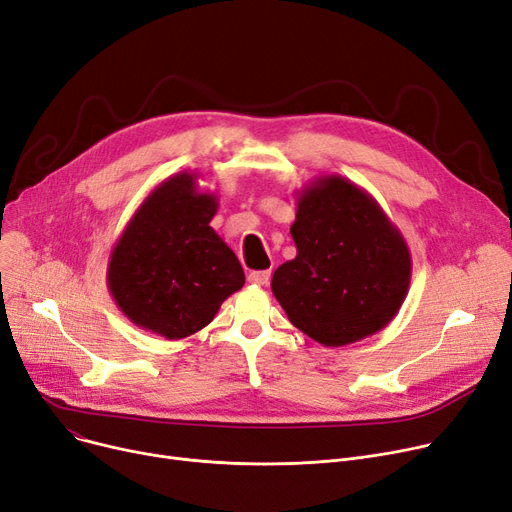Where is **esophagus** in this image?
<instances>
[{"label": "esophagus", "instance_id": "34e87169", "mask_svg": "<svg viewBox=\"0 0 512 512\" xmlns=\"http://www.w3.org/2000/svg\"><path fill=\"white\" fill-rule=\"evenodd\" d=\"M248 281L252 283V285H266L271 281V273L269 271H252L250 275H248Z\"/></svg>", "mask_w": 512, "mask_h": 512}]
</instances>
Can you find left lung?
<instances>
[{
    "mask_svg": "<svg viewBox=\"0 0 512 512\" xmlns=\"http://www.w3.org/2000/svg\"><path fill=\"white\" fill-rule=\"evenodd\" d=\"M296 258L271 289L291 325L327 348L348 346L394 321L412 258L371 193L339 175L316 177L296 200Z\"/></svg>",
    "mask_w": 512,
    "mask_h": 512,
    "instance_id": "8db88e82",
    "label": "left lung"
}]
</instances>
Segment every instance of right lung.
<instances>
[{"instance_id":"obj_1","label":"right lung","mask_w":512,"mask_h":512,"mask_svg":"<svg viewBox=\"0 0 512 512\" xmlns=\"http://www.w3.org/2000/svg\"><path fill=\"white\" fill-rule=\"evenodd\" d=\"M218 196L198 173L164 179L131 216L108 258L110 296L139 329L183 339L212 323L246 283L233 250L210 227Z\"/></svg>"}]
</instances>
